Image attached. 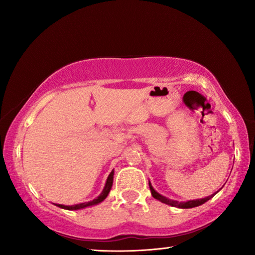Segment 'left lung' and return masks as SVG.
I'll list each match as a JSON object with an SVG mask.
<instances>
[{"mask_svg":"<svg viewBox=\"0 0 255 255\" xmlns=\"http://www.w3.org/2000/svg\"><path fill=\"white\" fill-rule=\"evenodd\" d=\"M149 184V189H150V192H152V196L155 198V199H157L159 201L164 202V204L166 205H170V206H173V207H178V208H193V207H198L200 206L202 204H205L206 201H208L211 197H213L214 195H211L209 197H206V198H202V199H196V200H190V201H187V202H179V201H175V200H171V199H167L166 197H163L159 195V193H157L155 190L153 189L152 184H150V182L148 183Z\"/></svg>","mask_w":255,"mask_h":255,"instance_id":"1","label":"left lung"}]
</instances>
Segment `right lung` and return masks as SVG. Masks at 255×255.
Masks as SVG:
<instances>
[{
  "label": "right lung",
  "instance_id": "obj_1",
  "mask_svg": "<svg viewBox=\"0 0 255 255\" xmlns=\"http://www.w3.org/2000/svg\"><path fill=\"white\" fill-rule=\"evenodd\" d=\"M112 182H114V171H111V173L109 174L107 179V182H106V187L103 189V191L100 196H99L97 199H94L92 201H89V202H83V204H79V205H74V206H64V205H56L57 207H60V208L63 209H67V210H77V209H82V208H85V207H89V206H93V205H97V204H100L101 201H103L107 198L108 193L110 192V189L112 187Z\"/></svg>",
  "mask_w": 255,
  "mask_h": 255
}]
</instances>
